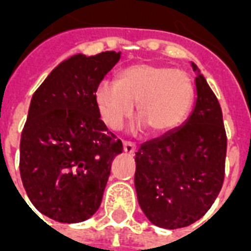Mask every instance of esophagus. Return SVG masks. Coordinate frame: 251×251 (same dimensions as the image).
Here are the masks:
<instances>
[{
  "mask_svg": "<svg viewBox=\"0 0 251 251\" xmlns=\"http://www.w3.org/2000/svg\"><path fill=\"white\" fill-rule=\"evenodd\" d=\"M124 152L129 153V154H133V153L136 152V145L129 141H124Z\"/></svg>",
  "mask_w": 251,
  "mask_h": 251,
  "instance_id": "1",
  "label": "esophagus"
}]
</instances>
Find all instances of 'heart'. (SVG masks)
<instances>
[{
    "instance_id": "obj_1",
    "label": "heart",
    "mask_w": 251,
    "mask_h": 251,
    "mask_svg": "<svg viewBox=\"0 0 251 251\" xmlns=\"http://www.w3.org/2000/svg\"><path fill=\"white\" fill-rule=\"evenodd\" d=\"M102 118L111 129H120L137 115L153 133L177 127L188 115L194 84L185 71L154 64H136L120 74L118 83L103 80L95 91Z\"/></svg>"
}]
</instances>
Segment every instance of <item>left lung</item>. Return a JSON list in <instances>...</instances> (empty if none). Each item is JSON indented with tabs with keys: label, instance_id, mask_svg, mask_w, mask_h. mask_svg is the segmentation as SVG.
Returning <instances> with one entry per match:
<instances>
[{
	"label": "left lung",
	"instance_id": "left-lung-1",
	"mask_svg": "<svg viewBox=\"0 0 251 251\" xmlns=\"http://www.w3.org/2000/svg\"><path fill=\"white\" fill-rule=\"evenodd\" d=\"M196 102L183 125L136 152L138 204L153 225L180 228L210 210L225 179L227 138L221 104L199 68Z\"/></svg>",
	"mask_w": 251,
	"mask_h": 251
}]
</instances>
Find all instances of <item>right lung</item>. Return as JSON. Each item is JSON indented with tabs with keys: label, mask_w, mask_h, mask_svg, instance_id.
<instances>
[{
	"label": "right lung",
	"mask_w": 251,
	"mask_h": 251,
	"mask_svg": "<svg viewBox=\"0 0 251 251\" xmlns=\"http://www.w3.org/2000/svg\"><path fill=\"white\" fill-rule=\"evenodd\" d=\"M121 52L82 53L55 67L30 100L20 141V175L43 215L87 221L100 205L122 142L100 120L95 91Z\"/></svg>",
	"instance_id": "obj_1"
}]
</instances>
